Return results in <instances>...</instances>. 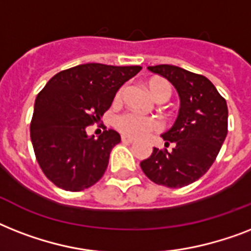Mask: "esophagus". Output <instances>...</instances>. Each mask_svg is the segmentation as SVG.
I'll return each instance as SVG.
<instances>
[{"instance_id":"obj_1","label":"esophagus","mask_w":251,"mask_h":251,"mask_svg":"<svg viewBox=\"0 0 251 251\" xmlns=\"http://www.w3.org/2000/svg\"><path fill=\"white\" fill-rule=\"evenodd\" d=\"M121 141L124 142V143H133L134 139H133V138H130V137H126V135H122Z\"/></svg>"}]
</instances>
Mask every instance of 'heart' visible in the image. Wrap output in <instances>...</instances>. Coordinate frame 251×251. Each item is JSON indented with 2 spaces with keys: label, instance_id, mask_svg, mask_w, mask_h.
Returning a JSON list of instances; mask_svg holds the SVG:
<instances>
[{
  "label": "heart",
  "instance_id": "heart-1",
  "mask_svg": "<svg viewBox=\"0 0 251 251\" xmlns=\"http://www.w3.org/2000/svg\"><path fill=\"white\" fill-rule=\"evenodd\" d=\"M149 87L156 99L161 98V96H168V98L171 96V86L165 79L153 78L149 82ZM122 94H124V88H120L114 96V101H120ZM116 126L124 135L130 138H143L149 135L150 133L160 129V124L156 120L146 117L137 112H127V113L121 114L116 121Z\"/></svg>",
  "mask_w": 251,
  "mask_h": 251
}]
</instances>
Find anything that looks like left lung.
<instances>
[{"mask_svg":"<svg viewBox=\"0 0 251 251\" xmlns=\"http://www.w3.org/2000/svg\"><path fill=\"white\" fill-rule=\"evenodd\" d=\"M164 76L178 92L179 110L171 129L161 137L165 147H153L151 156L141 161L142 171L152 182L178 189L199 179L214 164L228 133L226 99L206 76L173 65L149 66Z\"/></svg>","mask_w":251,"mask_h":251,"instance_id":"8db88e82","label":"left lung"}]
</instances>
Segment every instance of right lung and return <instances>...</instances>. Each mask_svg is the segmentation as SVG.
Returning a JSON list of instances; mask_svg holds the SVG:
<instances>
[{"mask_svg":"<svg viewBox=\"0 0 251 251\" xmlns=\"http://www.w3.org/2000/svg\"><path fill=\"white\" fill-rule=\"evenodd\" d=\"M141 66L78 65L57 73L39 92L29 126L36 160L47 178L68 191L92 186L105 173L121 142L116 130L87 135L112 105L116 92Z\"/></svg>","mask_w":251,"mask_h":251,"instance_id":"add662e5","label":"right lung"}]
</instances>
